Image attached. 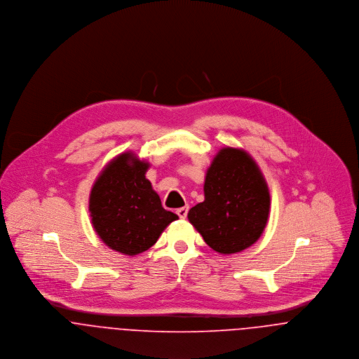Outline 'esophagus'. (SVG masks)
Masks as SVG:
<instances>
[{
	"mask_svg": "<svg viewBox=\"0 0 359 359\" xmlns=\"http://www.w3.org/2000/svg\"><path fill=\"white\" fill-rule=\"evenodd\" d=\"M187 212H189V206H183V208H179L176 210V213L179 215L180 219H186L187 217Z\"/></svg>",
	"mask_w": 359,
	"mask_h": 359,
	"instance_id": "esophagus-1",
	"label": "esophagus"
}]
</instances>
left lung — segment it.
<instances>
[{
	"mask_svg": "<svg viewBox=\"0 0 359 359\" xmlns=\"http://www.w3.org/2000/svg\"><path fill=\"white\" fill-rule=\"evenodd\" d=\"M203 194V202L187 217L213 250L237 253L260 238L269 220L270 193L245 150L224 147L216 154L206 170Z\"/></svg>",
	"mask_w": 359,
	"mask_h": 359,
	"instance_id": "1",
	"label": "left lung"
}]
</instances>
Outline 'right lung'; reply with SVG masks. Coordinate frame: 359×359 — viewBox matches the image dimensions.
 Wrapping results in <instances>:
<instances>
[{"label":"right lung","mask_w":359,"mask_h":359,"mask_svg":"<svg viewBox=\"0 0 359 359\" xmlns=\"http://www.w3.org/2000/svg\"><path fill=\"white\" fill-rule=\"evenodd\" d=\"M150 163L126 151L110 161L89 196L95 231L113 250L128 256L151 248L179 216L162 208L146 172Z\"/></svg>","instance_id":"right-lung-1"}]
</instances>
